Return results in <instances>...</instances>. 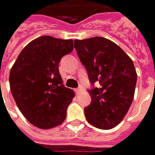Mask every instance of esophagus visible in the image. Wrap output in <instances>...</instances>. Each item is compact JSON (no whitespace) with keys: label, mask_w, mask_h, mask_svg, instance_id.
I'll return each instance as SVG.
<instances>
[{"label":"esophagus","mask_w":155,"mask_h":155,"mask_svg":"<svg viewBox=\"0 0 155 155\" xmlns=\"http://www.w3.org/2000/svg\"><path fill=\"white\" fill-rule=\"evenodd\" d=\"M74 91H75L76 94H80V93H81L82 91H83V90H82V88L79 87V88H76V89L74 90Z\"/></svg>","instance_id":"34e87169"}]
</instances>
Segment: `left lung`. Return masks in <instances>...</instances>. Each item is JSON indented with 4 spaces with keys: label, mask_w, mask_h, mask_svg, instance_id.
<instances>
[{
    "label": "left lung",
    "mask_w": 155,
    "mask_h": 155,
    "mask_svg": "<svg viewBox=\"0 0 155 155\" xmlns=\"http://www.w3.org/2000/svg\"><path fill=\"white\" fill-rule=\"evenodd\" d=\"M74 48L91 84H98L88 91L91 103L84 109L86 120L99 129H112L122 121L134 98L137 75L133 62L104 37L74 40Z\"/></svg>",
    "instance_id": "obj_1"
}]
</instances>
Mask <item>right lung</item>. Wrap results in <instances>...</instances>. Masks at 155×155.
<instances>
[{"label":"right lung","instance_id":"obj_1","mask_svg":"<svg viewBox=\"0 0 155 155\" xmlns=\"http://www.w3.org/2000/svg\"><path fill=\"white\" fill-rule=\"evenodd\" d=\"M73 49L71 39L43 35L29 42L12 67V97L23 115L38 128L59 126L66 118L74 92L64 86L58 64Z\"/></svg>","mask_w":155,"mask_h":155}]
</instances>
